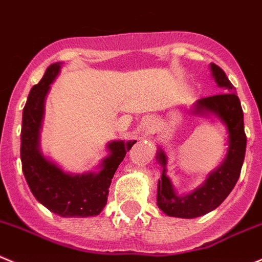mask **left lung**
<instances>
[{
    "label": "left lung",
    "mask_w": 262,
    "mask_h": 262,
    "mask_svg": "<svg viewBox=\"0 0 262 262\" xmlns=\"http://www.w3.org/2000/svg\"><path fill=\"white\" fill-rule=\"evenodd\" d=\"M210 68L217 86L226 92L199 99L191 112L201 116L213 114L217 117L228 129L229 148L223 163L207 176L199 188L186 195H179L176 193L172 181L166 173V153L161 148L158 149L156 159L163 170L158 180L157 204L167 216L172 217H199L217 208L235 186L245 161L247 138L241 101L225 72L213 63H211Z\"/></svg>",
    "instance_id": "1"
}]
</instances>
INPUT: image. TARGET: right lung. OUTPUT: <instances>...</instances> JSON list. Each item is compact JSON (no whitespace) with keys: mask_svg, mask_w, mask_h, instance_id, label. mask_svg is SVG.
<instances>
[{"mask_svg":"<svg viewBox=\"0 0 262 262\" xmlns=\"http://www.w3.org/2000/svg\"><path fill=\"white\" fill-rule=\"evenodd\" d=\"M60 68L61 63L51 64L29 92L21 122V168L32 194L47 210L61 217L96 216L105 207L109 186L119 163L136 140L111 141L106 146L109 154L98 170L82 175L66 172L45 157L39 146L45 100Z\"/></svg>","mask_w":262,"mask_h":262,"instance_id":"right-lung-1","label":"right lung"}]
</instances>
